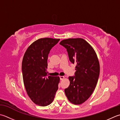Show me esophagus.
Masks as SVG:
<instances>
[{
  "instance_id": "1",
  "label": "esophagus",
  "mask_w": 120,
  "mask_h": 120,
  "mask_svg": "<svg viewBox=\"0 0 120 120\" xmlns=\"http://www.w3.org/2000/svg\"><path fill=\"white\" fill-rule=\"evenodd\" d=\"M59 77H60V80H63V79H64V77L63 76H59Z\"/></svg>"
}]
</instances>
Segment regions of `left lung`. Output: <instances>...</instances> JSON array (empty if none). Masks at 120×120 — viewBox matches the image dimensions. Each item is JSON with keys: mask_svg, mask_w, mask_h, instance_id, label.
Masks as SVG:
<instances>
[{"mask_svg": "<svg viewBox=\"0 0 120 120\" xmlns=\"http://www.w3.org/2000/svg\"><path fill=\"white\" fill-rule=\"evenodd\" d=\"M60 45L67 49L69 60L76 63L74 76H69V86L64 90L70 102L80 105L87 100L97 85L100 65L97 55L87 42L82 38L63 40Z\"/></svg>", "mask_w": 120, "mask_h": 120, "instance_id": "1", "label": "left lung"}]
</instances>
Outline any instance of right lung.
Segmentation results:
<instances>
[{
	"mask_svg": "<svg viewBox=\"0 0 120 120\" xmlns=\"http://www.w3.org/2000/svg\"><path fill=\"white\" fill-rule=\"evenodd\" d=\"M60 39L41 38L32 43L23 58L22 71L24 86L30 98L39 106L53 101L58 90L60 78L48 76L47 59L49 52Z\"/></svg>",
	"mask_w": 120,
	"mask_h": 120,
	"instance_id": "obj_1",
	"label": "right lung"
}]
</instances>
